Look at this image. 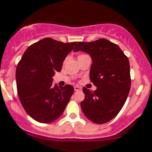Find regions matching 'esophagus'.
Here are the masks:
<instances>
[{"instance_id":"esophagus-1","label":"esophagus","mask_w":152,"mask_h":152,"mask_svg":"<svg viewBox=\"0 0 152 152\" xmlns=\"http://www.w3.org/2000/svg\"><path fill=\"white\" fill-rule=\"evenodd\" d=\"M82 90V87H79V86H75L74 87V90L75 91H79V90Z\"/></svg>"}]
</instances>
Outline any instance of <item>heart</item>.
Returning <instances> with one entry per match:
<instances>
[{
	"label": "heart",
	"instance_id": "obj_1",
	"mask_svg": "<svg viewBox=\"0 0 152 152\" xmlns=\"http://www.w3.org/2000/svg\"><path fill=\"white\" fill-rule=\"evenodd\" d=\"M80 56H82V55H80Z\"/></svg>",
	"mask_w": 152,
	"mask_h": 152
}]
</instances>
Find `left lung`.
Here are the masks:
<instances>
[{"mask_svg":"<svg viewBox=\"0 0 152 152\" xmlns=\"http://www.w3.org/2000/svg\"><path fill=\"white\" fill-rule=\"evenodd\" d=\"M73 51H84L91 56L90 79L97 87L94 91L83 88L85 98L81 102L82 112L93 123H107L118 114L129 93L128 58L118 45L106 39L79 42Z\"/></svg>","mask_w":152,"mask_h":152,"instance_id":"8db88e82","label":"left lung"}]
</instances>
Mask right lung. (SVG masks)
Returning <instances> with one entry per match:
<instances>
[{
  "mask_svg": "<svg viewBox=\"0 0 152 152\" xmlns=\"http://www.w3.org/2000/svg\"><path fill=\"white\" fill-rule=\"evenodd\" d=\"M76 44L44 38L30 45L23 55L16 69L17 90L24 110L34 120L50 123L63 113L74 88L70 85H53L52 77L61 71Z\"/></svg>",
  "mask_w": 152,
  "mask_h": 152,
  "instance_id": "1",
  "label": "right lung"
}]
</instances>
